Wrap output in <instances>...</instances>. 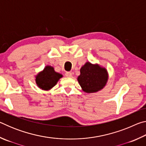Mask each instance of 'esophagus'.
I'll return each instance as SVG.
<instances>
[{
	"mask_svg": "<svg viewBox=\"0 0 146 146\" xmlns=\"http://www.w3.org/2000/svg\"><path fill=\"white\" fill-rule=\"evenodd\" d=\"M66 76H67V77H72V73L68 71V72L66 73Z\"/></svg>",
	"mask_w": 146,
	"mask_h": 146,
	"instance_id": "1",
	"label": "esophagus"
}]
</instances>
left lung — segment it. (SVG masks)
<instances>
[{"mask_svg": "<svg viewBox=\"0 0 146 146\" xmlns=\"http://www.w3.org/2000/svg\"><path fill=\"white\" fill-rule=\"evenodd\" d=\"M108 78V72L105 68L97 64L93 65L86 62L80 69V75L78 81L82 90L86 93H95L104 87Z\"/></svg>", "mask_w": 146, "mask_h": 146, "instance_id": "1", "label": "left lung"}]
</instances>
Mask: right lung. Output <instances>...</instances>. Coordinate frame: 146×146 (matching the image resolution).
I'll return each instance as SVG.
<instances>
[{
    "label": "right lung",
    "mask_w": 146,
    "mask_h": 146,
    "mask_svg": "<svg viewBox=\"0 0 146 146\" xmlns=\"http://www.w3.org/2000/svg\"><path fill=\"white\" fill-rule=\"evenodd\" d=\"M62 77L61 74L56 73L54 68L47 66L41 73L36 76V83L42 90H48L55 86L59 79Z\"/></svg>",
    "instance_id": "right-lung-1"
}]
</instances>
